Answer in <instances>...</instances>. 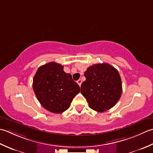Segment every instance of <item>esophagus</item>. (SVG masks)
<instances>
[{
	"label": "esophagus",
	"instance_id": "esophagus-1",
	"mask_svg": "<svg viewBox=\"0 0 153 153\" xmlns=\"http://www.w3.org/2000/svg\"><path fill=\"white\" fill-rule=\"evenodd\" d=\"M77 83H78V85H79L80 86H81V84H82V80L79 79V80L77 81Z\"/></svg>",
	"mask_w": 153,
	"mask_h": 153
}]
</instances>
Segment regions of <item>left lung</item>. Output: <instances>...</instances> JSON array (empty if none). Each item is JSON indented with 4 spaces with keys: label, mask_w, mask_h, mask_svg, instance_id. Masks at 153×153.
Segmentation results:
<instances>
[{
    "label": "left lung",
    "mask_w": 153,
    "mask_h": 153,
    "mask_svg": "<svg viewBox=\"0 0 153 153\" xmlns=\"http://www.w3.org/2000/svg\"><path fill=\"white\" fill-rule=\"evenodd\" d=\"M85 76L80 92L90 108L103 112L116 104L122 94L121 79L116 68L108 63L96 64L87 68Z\"/></svg>",
    "instance_id": "left-lung-1"
}]
</instances>
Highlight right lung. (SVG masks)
<instances>
[{"label": "right lung", "instance_id": "obj_1", "mask_svg": "<svg viewBox=\"0 0 153 153\" xmlns=\"http://www.w3.org/2000/svg\"><path fill=\"white\" fill-rule=\"evenodd\" d=\"M33 89L42 106L55 114L66 111L80 92V86L72 75L55 62L39 67L33 79Z\"/></svg>", "mask_w": 153, "mask_h": 153}]
</instances>
